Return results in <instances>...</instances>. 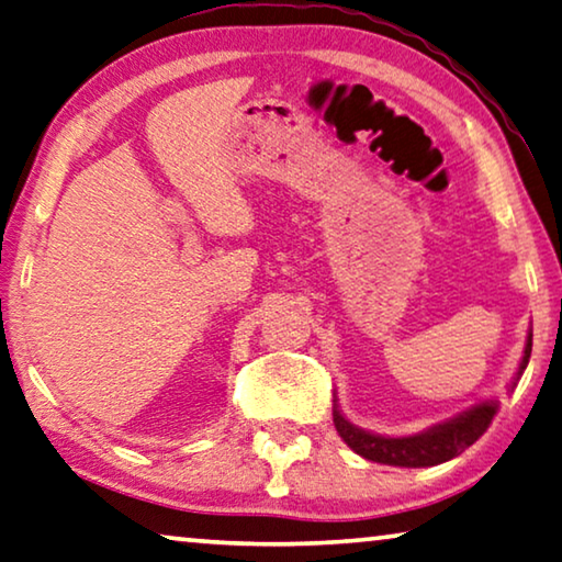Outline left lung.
<instances>
[{
  "label": "left lung",
  "instance_id": "8db88e82",
  "mask_svg": "<svg viewBox=\"0 0 562 562\" xmlns=\"http://www.w3.org/2000/svg\"><path fill=\"white\" fill-rule=\"evenodd\" d=\"M530 353H532V333L527 335L525 356H522L520 371H517V379H520L522 371L527 368ZM495 414H497L495 401H484V404H476L469 408V412L449 418V422L431 426L429 431L414 434V437H398V439L379 437V434L358 429V426L350 424L348 418H342L338 406H335L333 412V422H335V429L340 434V439L363 459H371V462L389 464V467H434V464L449 462V459L462 454L467 447H472V443L490 429Z\"/></svg>",
  "mask_w": 562,
  "mask_h": 562
}]
</instances>
